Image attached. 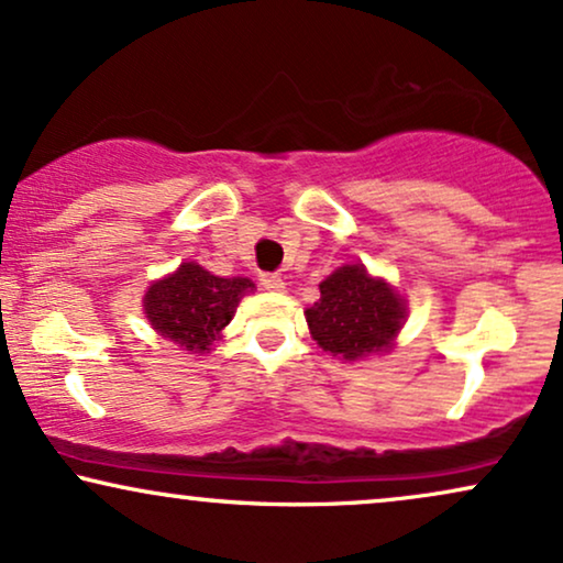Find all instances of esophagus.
<instances>
[{"instance_id": "1", "label": "esophagus", "mask_w": 563, "mask_h": 563, "mask_svg": "<svg viewBox=\"0 0 563 563\" xmlns=\"http://www.w3.org/2000/svg\"><path fill=\"white\" fill-rule=\"evenodd\" d=\"M261 287L268 289V292H282L284 279L279 274H261Z\"/></svg>"}]
</instances>
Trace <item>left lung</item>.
Listing matches in <instances>:
<instances>
[{
    "label": "left lung",
    "mask_w": 563,
    "mask_h": 563,
    "mask_svg": "<svg viewBox=\"0 0 563 563\" xmlns=\"http://www.w3.org/2000/svg\"><path fill=\"white\" fill-rule=\"evenodd\" d=\"M313 339L331 355L357 360L384 352L405 321V302L367 271L342 266L321 282V300L305 310Z\"/></svg>",
    "instance_id": "obj_1"
}]
</instances>
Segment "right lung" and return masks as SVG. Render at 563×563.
<instances>
[{
	"instance_id": "1",
	"label": "right lung",
	"mask_w": 563,
	"mask_h": 563,
	"mask_svg": "<svg viewBox=\"0 0 563 563\" xmlns=\"http://www.w3.org/2000/svg\"><path fill=\"white\" fill-rule=\"evenodd\" d=\"M253 289L245 276L221 279L198 263H183L177 274L151 284L143 308L158 334L190 352H206Z\"/></svg>"
}]
</instances>
